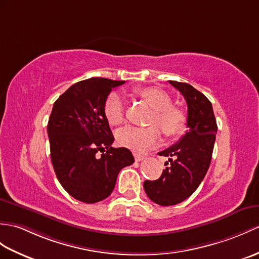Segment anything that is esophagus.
Returning <instances> with one entry per match:
<instances>
[{
    "instance_id": "1",
    "label": "esophagus",
    "mask_w": 259,
    "mask_h": 259,
    "mask_svg": "<svg viewBox=\"0 0 259 259\" xmlns=\"http://www.w3.org/2000/svg\"><path fill=\"white\" fill-rule=\"evenodd\" d=\"M134 157H135V160L137 162H140V161L144 160V155H142L140 153H134Z\"/></svg>"
}]
</instances>
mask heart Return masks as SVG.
I'll return each mask as SVG.
<instances>
[{
	"label": "heart",
	"instance_id": "obj_1",
	"mask_svg": "<svg viewBox=\"0 0 259 259\" xmlns=\"http://www.w3.org/2000/svg\"><path fill=\"white\" fill-rule=\"evenodd\" d=\"M135 96L142 99L152 108L153 113L150 117L148 128L125 127L117 132V140L122 147L136 152H144L160 142V130L173 138L182 134L185 127V113L178 107L172 106L170 96L162 89L155 87H137L132 89ZM104 113L107 121L111 125H120L124 121L125 105L123 98L119 94L112 93L108 96Z\"/></svg>",
	"mask_w": 259,
	"mask_h": 259
}]
</instances>
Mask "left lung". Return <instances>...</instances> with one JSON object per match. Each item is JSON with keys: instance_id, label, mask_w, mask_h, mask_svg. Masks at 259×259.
I'll return each mask as SVG.
<instances>
[{"instance_id": "left-lung-1", "label": "left lung", "mask_w": 259, "mask_h": 259, "mask_svg": "<svg viewBox=\"0 0 259 259\" xmlns=\"http://www.w3.org/2000/svg\"><path fill=\"white\" fill-rule=\"evenodd\" d=\"M188 105L185 135L172 147L159 152L170 163L155 181H144L143 188L152 202L162 206L176 205L194 193L211 163L218 124L213 107L202 93L186 82L169 80Z\"/></svg>"}]
</instances>
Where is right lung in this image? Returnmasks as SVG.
Instances as JSON below:
<instances>
[{
    "instance_id": "obj_1",
    "label": "right lung",
    "mask_w": 259,
    "mask_h": 259,
    "mask_svg": "<svg viewBox=\"0 0 259 259\" xmlns=\"http://www.w3.org/2000/svg\"><path fill=\"white\" fill-rule=\"evenodd\" d=\"M122 83L89 78L74 83L54 102L47 124L54 171L66 192L80 202L105 200L120 170L135 162L127 148L111 147L115 138L104 113L108 95Z\"/></svg>"
}]
</instances>
